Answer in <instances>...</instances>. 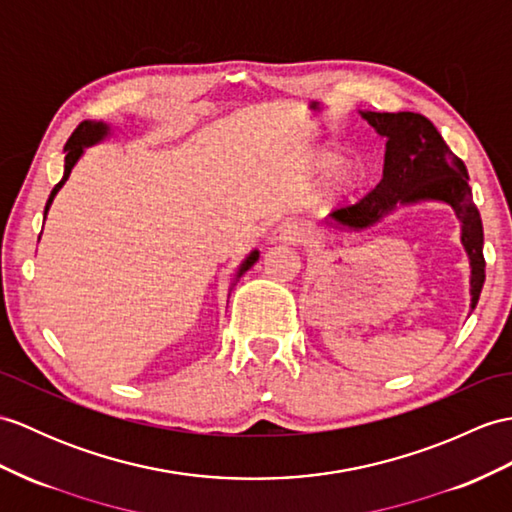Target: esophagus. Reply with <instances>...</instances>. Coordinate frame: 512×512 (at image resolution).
<instances>
[{
	"mask_svg": "<svg viewBox=\"0 0 512 512\" xmlns=\"http://www.w3.org/2000/svg\"><path fill=\"white\" fill-rule=\"evenodd\" d=\"M303 227L294 222H283L279 227L270 233L272 244H299L303 242Z\"/></svg>",
	"mask_w": 512,
	"mask_h": 512,
	"instance_id": "esophagus-1",
	"label": "esophagus"
}]
</instances>
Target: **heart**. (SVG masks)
<instances>
[{"label":"heart","instance_id":"obj_1","mask_svg":"<svg viewBox=\"0 0 512 512\" xmlns=\"http://www.w3.org/2000/svg\"><path fill=\"white\" fill-rule=\"evenodd\" d=\"M334 161H336V152H320L318 157L320 168H329ZM358 183H360V170L355 168L353 163H342L334 170V174H331L329 194L340 196L344 192H351L353 187H358Z\"/></svg>","mask_w":512,"mask_h":512}]
</instances>
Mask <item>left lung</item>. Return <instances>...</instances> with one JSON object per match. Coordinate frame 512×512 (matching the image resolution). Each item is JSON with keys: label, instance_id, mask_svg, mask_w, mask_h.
I'll list each match as a JSON object with an SVG mask.
<instances>
[{"label": "left lung", "instance_id": "1", "mask_svg": "<svg viewBox=\"0 0 512 512\" xmlns=\"http://www.w3.org/2000/svg\"><path fill=\"white\" fill-rule=\"evenodd\" d=\"M379 135L386 137L384 176L371 194L331 213L340 227L360 231L373 227L397 205L443 200L462 222V244L471 259V310L484 285V233L480 211L473 205L469 174L436 126L419 113H362Z\"/></svg>", "mask_w": 512, "mask_h": 512}]
</instances>
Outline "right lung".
<instances>
[{"mask_svg":"<svg viewBox=\"0 0 512 512\" xmlns=\"http://www.w3.org/2000/svg\"><path fill=\"white\" fill-rule=\"evenodd\" d=\"M106 133H109V126L102 124V122H80V124H78V128L74 130V133H71V137L67 139V144H65V174H63V178H61V183H58V185L52 189L50 198H47L45 216H47V211H50V205H52L54 196L58 194V189H61V187L65 185V181L69 178L71 170H74L76 161L80 159L82 148H85V146H91V144H98L100 139H104V137H106ZM257 257H259V253H257V251H253L251 255H248L244 264L240 266V270H237V277H242L244 272L255 264Z\"/></svg>","mask_w":512,"mask_h":512,"instance_id":"add662e5","label":"right lung"}]
</instances>
